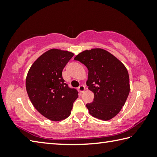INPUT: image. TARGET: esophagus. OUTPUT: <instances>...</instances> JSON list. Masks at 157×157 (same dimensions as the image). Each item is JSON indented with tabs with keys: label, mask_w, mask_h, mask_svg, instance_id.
Listing matches in <instances>:
<instances>
[{
	"label": "esophagus",
	"mask_w": 157,
	"mask_h": 157,
	"mask_svg": "<svg viewBox=\"0 0 157 157\" xmlns=\"http://www.w3.org/2000/svg\"><path fill=\"white\" fill-rule=\"evenodd\" d=\"M85 89H86V88H85V86H84V85H80L78 87V91L80 93H83L85 91Z\"/></svg>",
	"instance_id": "esophagus-1"
}]
</instances>
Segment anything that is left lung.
<instances>
[{
  "mask_svg": "<svg viewBox=\"0 0 157 157\" xmlns=\"http://www.w3.org/2000/svg\"><path fill=\"white\" fill-rule=\"evenodd\" d=\"M74 59L89 70L86 85L94 94V102L86 105L89 113L102 121L113 118L120 112L129 94V78L125 66L101 48L84 50Z\"/></svg>",
  "mask_w": 157,
  "mask_h": 157,
  "instance_id": "1",
  "label": "left lung"
}]
</instances>
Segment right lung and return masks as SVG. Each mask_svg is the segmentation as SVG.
<instances>
[{
	"label": "right lung",
	"instance_id": "right-lung-1",
	"mask_svg": "<svg viewBox=\"0 0 157 157\" xmlns=\"http://www.w3.org/2000/svg\"><path fill=\"white\" fill-rule=\"evenodd\" d=\"M74 54L51 49L41 55L29 70L25 86L34 108L52 121L70 116L73 102L78 97L75 89L70 88L62 78V71Z\"/></svg>",
	"mask_w": 157,
	"mask_h": 157
}]
</instances>
